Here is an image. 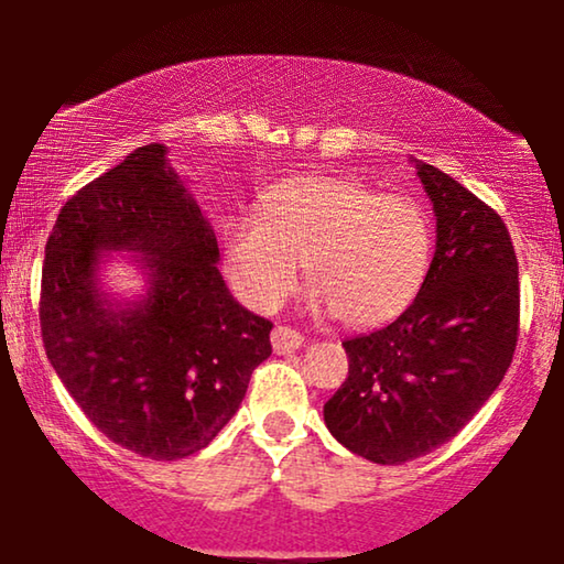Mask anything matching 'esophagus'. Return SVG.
<instances>
[{"label": "esophagus", "instance_id": "obj_1", "mask_svg": "<svg viewBox=\"0 0 564 564\" xmlns=\"http://www.w3.org/2000/svg\"><path fill=\"white\" fill-rule=\"evenodd\" d=\"M300 346H303V336H300L297 330H292L288 326H276L272 330V349L276 354H292L297 351Z\"/></svg>", "mask_w": 564, "mask_h": 564}]
</instances>
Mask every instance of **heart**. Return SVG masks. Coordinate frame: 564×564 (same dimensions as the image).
<instances>
[{
    "label": "heart",
    "instance_id": "1",
    "mask_svg": "<svg viewBox=\"0 0 564 564\" xmlns=\"http://www.w3.org/2000/svg\"><path fill=\"white\" fill-rule=\"evenodd\" d=\"M300 259L315 311L380 326L419 295L431 226L411 195H380L359 180L303 174L269 187L257 215L223 223V264L238 297L274 311L297 284Z\"/></svg>",
    "mask_w": 564,
    "mask_h": 564
}]
</instances>
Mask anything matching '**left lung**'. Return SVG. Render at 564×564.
<instances>
[{"instance_id":"8db88e82","label":"left lung","mask_w":564,"mask_h":564,"mask_svg":"<svg viewBox=\"0 0 564 564\" xmlns=\"http://www.w3.org/2000/svg\"><path fill=\"white\" fill-rule=\"evenodd\" d=\"M436 215L419 295L388 326L346 338L349 377L323 405L336 442L403 465L457 436L511 367L519 261L506 223L436 166L415 161Z\"/></svg>"}]
</instances>
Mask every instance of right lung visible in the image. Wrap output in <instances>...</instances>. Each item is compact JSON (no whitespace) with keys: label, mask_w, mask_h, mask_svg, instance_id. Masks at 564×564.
Here are the masks:
<instances>
[{"label":"right lung","mask_w":564,"mask_h":564,"mask_svg":"<svg viewBox=\"0 0 564 564\" xmlns=\"http://www.w3.org/2000/svg\"><path fill=\"white\" fill-rule=\"evenodd\" d=\"M164 143H149L61 207L45 243V354L84 415L156 462L205 449L272 354V323L230 295L218 238ZM130 252L144 290L104 284Z\"/></svg>","instance_id":"add662e5"}]
</instances>
